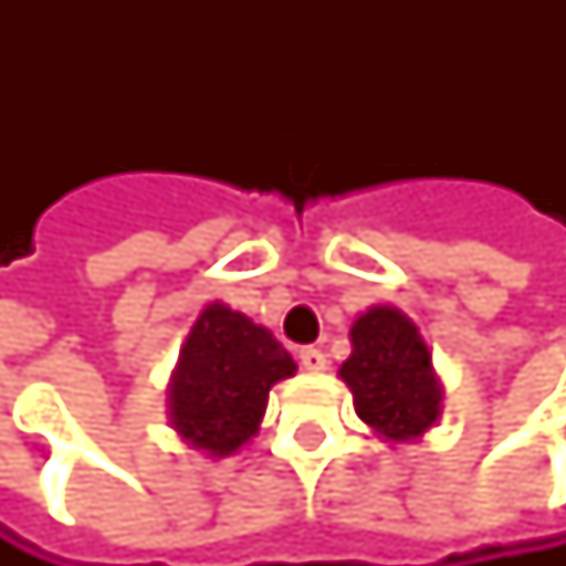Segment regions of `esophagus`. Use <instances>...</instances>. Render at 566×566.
Instances as JSON below:
<instances>
[{"label": "esophagus", "mask_w": 566, "mask_h": 566, "mask_svg": "<svg viewBox=\"0 0 566 566\" xmlns=\"http://www.w3.org/2000/svg\"><path fill=\"white\" fill-rule=\"evenodd\" d=\"M298 363L308 369V374H322L325 363H329V359H325V353L315 349V346H302V349H298Z\"/></svg>", "instance_id": "obj_1"}]
</instances>
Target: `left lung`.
Listing matches in <instances>:
<instances>
[{
	"instance_id": "left-lung-1",
	"label": "left lung",
	"mask_w": 566,
	"mask_h": 566,
	"mask_svg": "<svg viewBox=\"0 0 566 566\" xmlns=\"http://www.w3.org/2000/svg\"><path fill=\"white\" fill-rule=\"evenodd\" d=\"M349 343L339 377L359 421L387 441H418L441 418L444 397L418 325L394 305H374L353 322Z\"/></svg>"
}]
</instances>
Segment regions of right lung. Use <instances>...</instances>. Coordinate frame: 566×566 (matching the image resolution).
<instances>
[{
	"label": "right lung",
	"instance_id": "right-lung-1",
	"mask_svg": "<svg viewBox=\"0 0 566 566\" xmlns=\"http://www.w3.org/2000/svg\"><path fill=\"white\" fill-rule=\"evenodd\" d=\"M292 374L295 359L264 325L210 302L179 349L169 421L186 444L223 459L258 434L268 390Z\"/></svg>",
	"mask_w": 566,
	"mask_h": 566
}]
</instances>
